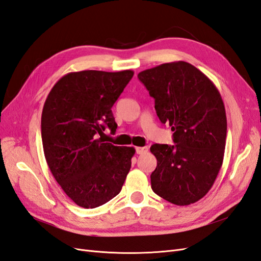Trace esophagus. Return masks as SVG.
Returning <instances> with one entry per match:
<instances>
[{"instance_id":"esophagus-1","label":"esophagus","mask_w":261,"mask_h":261,"mask_svg":"<svg viewBox=\"0 0 261 261\" xmlns=\"http://www.w3.org/2000/svg\"><path fill=\"white\" fill-rule=\"evenodd\" d=\"M136 152H137V154H143V153L148 152V148H140V146H137Z\"/></svg>"}]
</instances>
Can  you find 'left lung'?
Returning a JSON list of instances; mask_svg holds the SVG:
<instances>
[{"mask_svg":"<svg viewBox=\"0 0 261 261\" xmlns=\"http://www.w3.org/2000/svg\"><path fill=\"white\" fill-rule=\"evenodd\" d=\"M156 115L168 123L174 145L153 144L158 161L151 174L153 192L185 206L203 198L222 168L227 119L222 96L212 80L186 62L159 65L139 72Z\"/></svg>","mask_w":261,"mask_h":261,"instance_id":"1","label":"left lung"}]
</instances>
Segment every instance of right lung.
<instances>
[{
	"instance_id": "obj_1",
	"label": "right lung",
	"mask_w": 261,
	"mask_h": 261,
	"mask_svg": "<svg viewBox=\"0 0 261 261\" xmlns=\"http://www.w3.org/2000/svg\"><path fill=\"white\" fill-rule=\"evenodd\" d=\"M133 73L68 72L46 98L42 112L46 162L66 195L84 208L117 196L130 171L135 148L116 146L101 137L106 126L115 133L111 108Z\"/></svg>"
}]
</instances>
